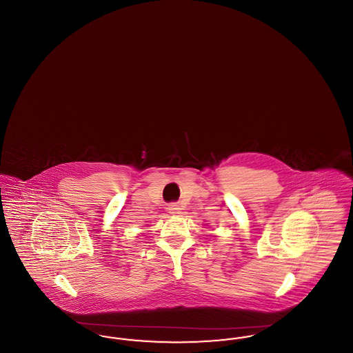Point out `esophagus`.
<instances>
[{
  "instance_id": "obj_1",
  "label": "esophagus",
  "mask_w": 353,
  "mask_h": 353,
  "mask_svg": "<svg viewBox=\"0 0 353 353\" xmlns=\"http://www.w3.org/2000/svg\"><path fill=\"white\" fill-rule=\"evenodd\" d=\"M169 213H172V214H176V213H180V206L176 203V202H173V203H170L168 206Z\"/></svg>"
}]
</instances>
